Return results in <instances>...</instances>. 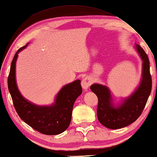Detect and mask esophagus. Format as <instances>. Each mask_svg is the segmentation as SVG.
<instances>
[{"mask_svg": "<svg viewBox=\"0 0 157 157\" xmlns=\"http://www.w3.org/2000/svg\"><path fill=\"white\" fill-rule=\"evenodd\" d=\"M91 84H92V80L90 78H88V77H86V78L83 79L81 83L82 88L84 90H87L90 86Z\"/></svg>", "mask_w": 157, "mask_h": 157, "instance_id": "34e87169", "label": "esophagus"}]
</instances>
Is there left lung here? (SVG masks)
<instances>
[{"label": "left lung", "mask_w": 157, "mask_h": 157, "mask_svg": "<svg viewBox=\"0 0 157 157\" xmlns=\"http://www.w3.org/2000/svg\"><path fill=\"white\" fill-rule=\"evenodd\" d=\"M134 48L142 61V71L140 83L132 94L115 104L107 86L100 84L90 86L98 99V121L109 129L123 128L134 123L140 116L151 94L152 79L148 57L140 45L136 44Z\"/></svg>", "instance_id": "8db88e82"}]
</instances>
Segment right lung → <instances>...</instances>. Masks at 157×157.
Returning <instances> with one entry per match:
<instances>
[{"label": "right lung", "instance_id": "1", "mask_svg": "<svg viewBox=\"0 0 157 157\" xmlns=\"http://www.w3.org/2000/svg\"><path fill=\"white\" fill-rule=\"evenodd\" d=\"M20 48L13 58L8 78V88L19 117L36 131L46 135H57L67 129L71 120L73 106L82 93L79 79L63 86L51 105L40 106L28 101L19 92L16 82V61Z\"/></svg>", "mask_w": 157, "mask_h": 157}]
</instances>
